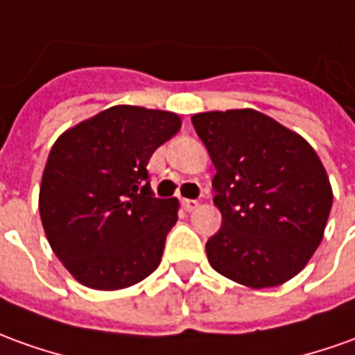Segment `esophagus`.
Wrapping results in <instances>:
<instances>
[{"label":"esophagus","mask_w":355,"mask_h":355,"mask_svg":"<svg viewBox=\"0 0 355 355\" xmlns=\"http://www.w3.org/2000/svg\"><path fill=\"white\" fill-rule=\"evenodd\" d=\"M182 207L185 210H187V212H191V210H195V209H197V207H199V202L193 201V199H183Z\"/></svg>","instance_id":"esophagus-1"}]
</instances>
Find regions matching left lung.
Masks as SVG:
<instances>
[{
    "label": "left lung",
    "mask_w": 355,
    "mask_h": 355,
    "mask_svg": "<svg viewBox=\"0 0 355 355\" xmlns=\"http://www.w3.org/2000/svg\"><path fill=\"white\" fill-rule=\"evenodd\" d=\"M191 121L216 168L222 228L207 241L210 266L253 290L292 280L331 214L321 158L304 137L251 107L202 112Z\"/></svg>",
    "instance_id": "8db88e82"
}]
</instances>
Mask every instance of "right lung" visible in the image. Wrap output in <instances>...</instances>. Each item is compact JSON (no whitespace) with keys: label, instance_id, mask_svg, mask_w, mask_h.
<instances>
[{"label":"right lung","instance_id":"right-lung-1","mask_svg":"<svg viewBox=\"0 0 355 355\" xmlns=\"http://www.w3.org/2000/svg\"><path fill=\"white\" fill-rule=\"evenodd\" d=\"M180 127L173 112L123 104L53 143L38 209L51 251L77 282L112 292L158 268L180 202L154 197L146 164Z\"/></svg>","mask_w":355,"mask_h":355}]
</instances>
